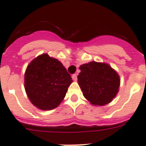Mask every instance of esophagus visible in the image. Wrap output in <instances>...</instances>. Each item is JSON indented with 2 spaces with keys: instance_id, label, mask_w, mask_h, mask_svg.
Segmentation results:
<instances>
[{
  "instance_id": "obj_1",
  "label": "esophagus",
  "mask_w": 146,
  "mask_h": 146,
  "mask_svg": "<svg viewBox=\"0 0 146 146\" xmlns=\"http://www.w3.org/2000/svg\"><path fill=\"white\" fill-rule=\"evenodd\" d=\"M72 78H73V80H74V81H76V80H77V75L73 74V76H72Z\"/></svg>"
}]
</instances>
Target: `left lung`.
<instances>
[{
    "instance_id": "1",
    "label": "left lung",
    "mask_w": 146,
    "mask_h": 146,
    "mask_svg": "<svg viewBox=\"0 0 146 146\" xmlns=\"http://www.w3.org/2000/svg\"><path fill=\"white\" fill-rule=\"evenodd\" d=\"M78 82L83 96L95 106L109 104L117 96L120 86L117 72L106 63L91 61L79 67Z\"/></svg>"
}]
</instances>
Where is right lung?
Wrapping results in <instances>:
<instances>
[{
    "label": "right lung",
    "instance_id": "add662e5",
    "mask_svg": "<svg viewBox=\"0 0 146 146\" xmlns=\"http://www.w3.org/2000/svg\"><path fill=\"white\" fill-rule=\"evenodd\" d=\"M73 82L58 59L42 54L34 58L25 73V89L31 103L41 110L56 108Z\"/></svg>",
    "mask_w": 146,
    "mask_h": 146
}]
</instances>
